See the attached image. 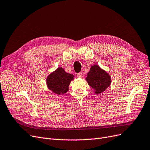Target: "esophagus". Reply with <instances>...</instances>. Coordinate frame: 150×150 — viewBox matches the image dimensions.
Segmentation results:
<instances>
[{"mask_svg": "<svg viewBox=\"0 0 150 150\" xmlns=\"http://www.w3.org/2000/svg\"><path fill=\"white\" fill-rule=\"evenodd\" d=\"M82 76H83V74H82V72H80V73L77 74V77H79V78H82Z\"/></svg>", "mask_w": 150, "mask_h": 150, "instance_id": "34e87169", "label": "esophagus"}]
</instances>
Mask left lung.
I'll use <instances>...</instances> for the list:
<instances>
[{
  "label": "left lung",
  "mask_w": 150,
  "mask_h": 150,
  "mask_svg": "<svg viewBox=\"0 0 150 150\" xmlns=\"http://www.w3.org/2000/svg\"><path fill=\"white\" fill-rule=\"evenodd\" d=\"M86 80L96 94L104 92L111 84V77L97 64L92 65Z\"/></svg>",
  "instance_id": "obj_1"
}]
</instances>
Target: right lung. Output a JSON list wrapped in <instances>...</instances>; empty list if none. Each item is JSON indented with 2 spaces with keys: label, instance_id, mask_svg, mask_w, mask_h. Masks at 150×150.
<instances>
[{
  "label": "right lung",
  "instance_id": "1",
  "mask_svg": "<svg viewBox=\"0 0 150 150\" xmlns=\"http://www.w3.org/2000/svg\"><path fill=\"white\" fill-rule=\"evenodd\" d=\"M74 76L66 73L63 68H58L46 78L48 88L58 95H63L69 89V86Z\"/></svg>",
  "mask_w": 150,
  "mask_h": 150
}]
</instances>
